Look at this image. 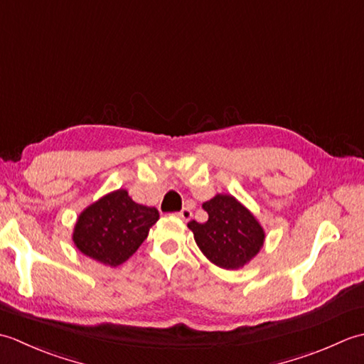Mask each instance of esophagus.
Instances as JSON below:
<instances>
[{"label":"esophagus","mask_w":364,"mask_h":364,"mask_svg":"<svg viewBox=\"0 0 364 364\" xmlns=\"http://www.w3.org/2000/svg\"><path fill=\"white\" fill-rule=\"evenodd\" d=\"M178 215H180L183 220H189L192 218V211L189 210V208H183V210L178 213Z\"/></svg>","instance_id":"esophagus-1"}]
</instances>
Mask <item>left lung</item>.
<instances>
[{
  "label": "left lung",
  "mask_w": 364,
  "mask_h": 364,
  "mask_svg": "<svg viewBox=\"0 0 364 364\" xmlns=\"http://www.w3.org/2000/svg\"><path fill=\"white\" fill-rule=\"evenodd\" d=\"M208 220H191L188 227L205 257L223 269L242 267L257 255L262 242V231L255 215L231 196H215L203 203Z\"/></svg>",
  "instance_id": "8db88e82"
}]
</instances>
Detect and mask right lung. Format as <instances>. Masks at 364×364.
<instances>
[{
	"mask_svg": "<svg viewBox=\"0 0 364 364\" xmlns=\"http://www.w3.org/2000/svg\"><path fill=\"white\" fill-rule=\"evenodd\" d=\"M158 219L156 208L139 205L119 189L81 213L73 242L86 257L115 267L141 247Z\"/></svg>",
	"mask_w": 364,
	"mask_h": 364,
	"instance_id": "right-lung-1",
	"label": "right lung"
}]
</instances>
